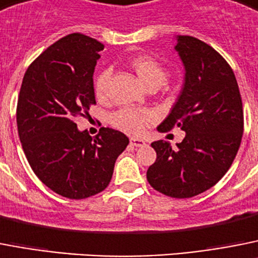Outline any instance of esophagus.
<instances>
[{"label": "esophagus", "mask_w": 258, "mask_h": 258, "mask_svg": "<svg viewBox=\"0 0 258 258\" xmlns=\"http://www.w3.org/2000/svg\"><path fill=\"white\" fill-rule=\"evenodd\" d=\"M130 144H131L132 147H144L145 142H144V140H142V139L132 138L131 140H130Z\"/></svg>", "instance_id": "34e87169"}]
</instances>
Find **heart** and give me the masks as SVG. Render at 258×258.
Wrapping results in <instances>:
<instances>
[{
  "mask_svg": "<svg viewBox=\"0 0 258 258\" xmlns=\"http://www.w3.org/2000/svg\"><path fill=\"white\" fill-rule=\"evenodd\" d=\"M128 66L138 74L145 86L149 89H157L167 79V71L160 61L151 55H134L128 59ZM111 78L110 69L100 71L93 83L96 97L102 100L107 96V87ZM156 116L153 111L139 107H120L110 115V123L115 128L131 135H140L148 124L154 122Z\"/></svg>",
  "mask_w": 258,
  "mask_h": 258,
  "instance_id": "1",
  "label": "heart"
}]
</instances>
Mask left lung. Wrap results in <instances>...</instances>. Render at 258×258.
I'll return each instance as SVG.
<instances>
[{
  "mask_svg": "<svg viewBox=\"0 0 258 258\" xmlns=\"http://www.w3.org/2000/svg\"><path fill=\"white\" fill-rule=\"evenodd\" d=\"M176 51L185 82L171 113L157 130L185 131L178 148L152 143L157 153L147 171L149 184L165 196L188 199L221 180L236 157L244 130L241 96L231 66L207 42L178 36Z\"/></svg>",
  "mask_w": 258,
  "mask_h": 258,
  "instance_id": "1",
  "label": "left lung"
}]
</instances>
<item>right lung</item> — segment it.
<instances>
[{"label":"right lung","instance_id":"obj_1","mask_svg":"<svg viewBox=\"0 0 258 258\" xmlns=\"http://www.w3.org/2000/svg\"><path fill=\"white\" fill-rule=\"evenodd\" d=\"M101 50L89 36H64L28 66L18 96V134L31 169L51 191L73 200L104 191L130 143L109 127L95 138L76 127L75 118L96 105L93 71Z\"/></svg>","mask_w":258,"mask_h":258}]
</instances>
